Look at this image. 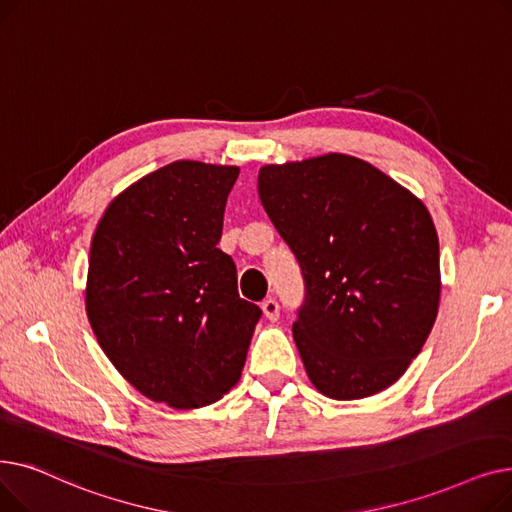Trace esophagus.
I'll use <instances>...</instances> for the list:
<instances>
[{"instance_id":"obj_1","label":"esophagus","mask_w":512,"mask_h":512,"mask_svg":"<svg viewBox=\"0 0 512 512\" xmlns=\"http://www.w3.org/2000/svg\"><path fill=\"white\" fill-rule=\"evenodd\" d=\"M262 312H264V316H266V319H269V321H277L279 319V304H277V300H273V298H266L264 302H262Z\"/></svg>"}]
</instances>
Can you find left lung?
Masks as SVG:
<instances>
[{
    "label": "left lung",
    "instance_id": "8db88e82",
    "mask_svg": "<svg viewBox=\"0 0 512 512\" xmlns=\"http://www.w3.org/2000/svg\"><path fill=\"white\" fill-rule=\"evenodd\" d=\"M258 196L304 275L294 339L308 379L333 400L383 392L421 352L440 306L427 206L348 154L266 164Z\"/></svg>",
    "mask_w": 512,
    "mask_h": 512
}]
</instances>
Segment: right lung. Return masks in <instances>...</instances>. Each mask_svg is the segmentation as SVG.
<instances>
[{
  "mask_svg": "<svg viewBox=\"0 0 512 512\" xmlns=\"http://www.w3.org/2000/svg\"><path fill=\"white\" fill-rule=\"evenodd\" d=\"M237 166L170 162L110 202L91 239L85 310L137 392L191 410L239 381L260 308L216 248Z\"/></svg>",
  "mask_w": 512,
  "mask_h": 512,
  "instance_id": "add662e5",
  "label": "right lung"
}]
</instances>
